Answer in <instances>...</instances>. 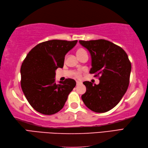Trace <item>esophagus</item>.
Returning a JSON list of instances; mask_svg holds the SVG:
<instances>
[{
  "label": "esophagus",
  "mask_w": 148,
  "mask_h": 148,
  "mask_svg": "<svg viewBox=\"0 0 148 148\" xmlns=\"http://www.w3.org/2000/svg\"><path fill=\"white\" fill-rule=\"evenodd\" d=\"M82 83L81 82V81H76V84L77 85H79V84H81Z\"/></svg>",
  "instance_id": "esophagus-1"
}]
</instances>
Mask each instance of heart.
<instances>
[{
	"mask_svg": "<svg viewBox=\"0 0 148 148\" xmlns=\"http://www.w3.org/2000/svg\"><path fill=\"white\" fill-rule=\"evenodd\" d=\"M84 52H86V51L84 49H79L77 51V56H79V55H81V54H82V53H84ZM74 75H75V76L76 77H79L80 76H81V72H79V71H77V72H76L74 73Z\"/></svg>",
	"mask_w": 148,
	"mask_h": 148,
	"instance_id": "heart-1",
	"label": "heart"
}]
</instances>
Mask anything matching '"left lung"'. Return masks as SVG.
<instances>
[{
	"label": "left lung",
	"mask_w": 148,
	"mask_h": 148,
	"mask_svg": "<svg viewBox=\"0 0 148 148\" xmlns=\"http://www.w3.org/2000/svg\"><path fill=\"white\" fill-rule=\"evenodd\" d=\"M92 58L90 74L99 77V84L84 81L85 93L81 96L88 108L96 112L109 111L118 104L129 84L131 63L121 47L104 39L79 40Z\"/></svg>",
	"instance_id": "left-lung-1"
}]
</instances>
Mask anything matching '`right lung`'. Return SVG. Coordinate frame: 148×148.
Wrapping results in <instances>:
<instances>
[{"label": "right lung", "instance_id": "obj_1", "mask_svg": "<svg viewBox=\"0 0 148 148\" xmlns=\"http://www.w3.org/2000/svg\"><path fill=\"white\" fill-rule=\"evenodd\" d=\"M77 40H50L28 53L21 67V86L28 102L41 114L51 115L63 108L76 86L74 79L55 83V71L64 67L65 56Z\"/></svg>", "mask_w": 148, "mask_h": 148}]
</instances>
